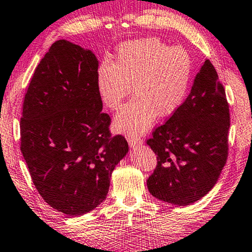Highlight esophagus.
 <instances>
[{
	"instance_id": "obj_1",
	"label": "esophagus",
	"mask_w": 252,
	"mask_h": 252,
	"mask_svg": "<svg viewBox=\"0 0 252 252\" xmlns=\"http://www.w3.org/2000/svg\"><path fill=\"white\" fill-rule=\"evenodd\" d=\"M127 143H129L131 148H134L143 144V140L138 137H127Z\"/></svg>"
}]
</instances>
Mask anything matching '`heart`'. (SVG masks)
I'll return each mask as SVG.
<instances>
[{
  "instance_id": "1",
  "label": "heart",
  "mask_w": 252,
  "mask_h": 252,
  "mask_svg": "<svg viewBox=\"0 0 252 252\" xmlns=\"http://www.w3.org/2000/svg\"><path fill=\"white\" fill-rule=\"evenodd\" d=\"M192 60L183 48L155 38L129 42L119 49L115 63L104 60L97 70L102 104L116 111L133 87L136 97L114 119V129L127 136L146 132L157 119L171 115L186 97Z\"/></svg>"
}]
</instances>
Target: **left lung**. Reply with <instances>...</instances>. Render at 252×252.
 <instances>
[{
  "label": "left lung",
  "instance_id": "obj_1",
  "mask_svg": "<svg viewBox=\"0 0 252 252\" xmlns=\"http://www.w3.org/2000/svg\"><path fill=\"white\" fill-rule=\"evenodd\" d=\"M229 109L209 60L202 63L186 100L147 140L158 157L147 189L154 197L185 207L214 189L227 158Z\"/></svg>",
  "mask_w": 252,
  "mask_h": 252
}]
</instances>
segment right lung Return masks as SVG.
Instances as JSON below:
<instances>
[{
    "mask_svg": "<svg viewBox=\"0 0 252 252\" xmlns=\"http://www.w3.org/2000/svg\"><path fill=\"white\" fill-rule=\"evenodd\" d=\"M98 66L89 49L56 41L24 100L20 150L32 180L50 207L72 217L105 200L113 170L129 151L125 137L109 134Z\"/></svg>",
    "mask_w": 252,
    "mask_h": 252,
    "instance_id": "right-lung-1",
    "label": "right lung"
}]
</instances>
